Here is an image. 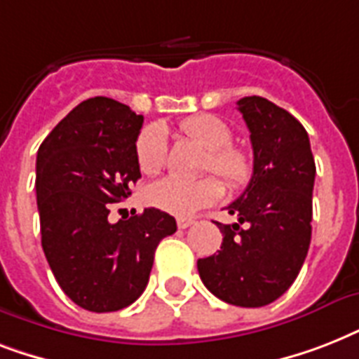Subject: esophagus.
Returning <instances> with one entry per match:
<instances>
[{"label": "esophagus", "mask_w": 359, "mask_h": 359, "mask_svg": "<svg viewBox=\"0 0 359 359\" xmlns=\"http://www.w3.org/2000/svg\"><path fill=\"white\" fill-rule=\"evenodd\" d=\"M194 224H196V219L194 218H177V225H179V229H188V227Z\"/></svg>", "instance_id": "esophagus-1"}]
</instances>
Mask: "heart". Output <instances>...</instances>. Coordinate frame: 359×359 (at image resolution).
<instances>
[{"label":"heart","mask_w":359,"mask_h":359,"mask_svg":"<svg viewBox=\"0 0 359 359\" xmlns=\"http://www.w3.org/2000/svg\"><path fill=\"white\" fill-rule=\"evenodd\" d=\"M180 132L207 151L203 169L216 173L225 180L231 190H242L253 175L250 154L231 145L233 128L216 115H194L180 123ZM135 158L145 175L160 173L168 160V134L162 124H151L143 128L135 141ZM149 203L162 212L186 218L205 207H210L224 197V184L216 177L179 180L162 179L149 190Z\"/></svg>","instance_id":"heart-1"}]
</instances>
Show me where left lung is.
I'll return each instance as SVG.
<instances>
[{
  "instance_id": "obj_1",
  "label": "left lung",
  "mask_w": 359,
  "mask_h": 359,
  "mask_svg": "<svg viewBox=\"0 0 359 359\" xmlns=\"http://www.w3.org/2000/svg\"><path fill=\"white\" fill-rule=\"evenodd\" d=\"M250 128L253 175L227 207L233 225L218 253L199 259L197 270L214 296L240 307H262L294 283L311 242L313 160L309 135L287 109L262 97L240 98Z\"/></svg>"
}]
</instances>
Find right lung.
<instances>
[{
    "instance_id": "add662e5",
    "label": "right lung",
    "mask_w": 359,
    "mask_h": 359,
    "mask_svg": "<svg viewBox=\"0 0 359 359\" xmlns=\"http://www.w3.org/2000/svg\"><path fill=\"white\" fill-rule=\"evenodd\" d=\"M143 115L114 98L78 104L36 152L42 250L63 292L93 313L119 311L145 290L160 240L177 222L145 208L111 224L109 205L140 179L135 141Z\"/></svg>"
}]
</instances>
